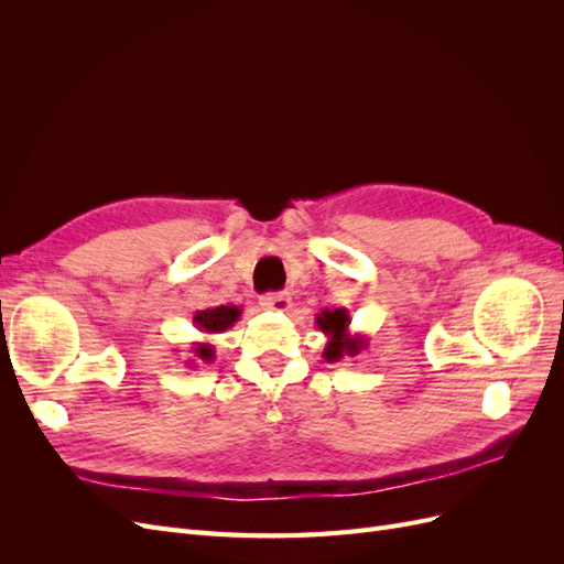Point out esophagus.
<instances>
[{
  "label": "esophagus",
  "mask_w": 564,
  "mask_h": 564,
  "mask_svg": "<svg viewBox=\"0 0 564 564\" xmlns=\"http://www.w3.org/2000/svg\"><path fill=\"white\" fill-rule=\"evenodd\" d=\"M261 305L265 311H278V313H284L292 308V296H289L286 292H278V294H265L261 296Z\"/></svg>",
  "instance_id": "obj_1"
}]
</instances>
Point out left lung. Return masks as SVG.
Listing matches in <instances>:
<instances>
[{"instance_id": "8db88e82", "label": "left lung", "mask_w": 564, "mask_h": 564, "mask_svg": "<svg viewBox=\"0 0 564 564\" xmlns=\"http://www.w3.org/2000/svg\"><path fill=\"white\" fill-rule=\"evenodd\" d=\"M350 313L346 308H324L317 313L315 324L317 329L327 336V346H324L322 357L327 362H338L344 357L360 355L367 348V338L362 334H350Z\"/></svg>"}]
</instances>
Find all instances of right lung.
<instances>
[{
    "label": "right lung",
    "mask_w": 564,
    "mask_h": 564,
    "mask_svg": "<svg viewBox=\"0 0 564 564\" xmlns=\"http://www.w3.org/2000/svg\"><path fill=\"white\" fill-rule=\"evenodd\" d=\"M242 315V308L240 305H216V308H207V311H197L193 315V322L195 327L202 332V334H224L226 329H230L232 324L240 319ZM193 348V355L197 365H212L214 357H216V350L212 344H207V340H195V344L191 346ZM195 360H187V365L195 362Z\"/></svg>",
    "instance_id": "right-lung-1"
}]
</instances>
